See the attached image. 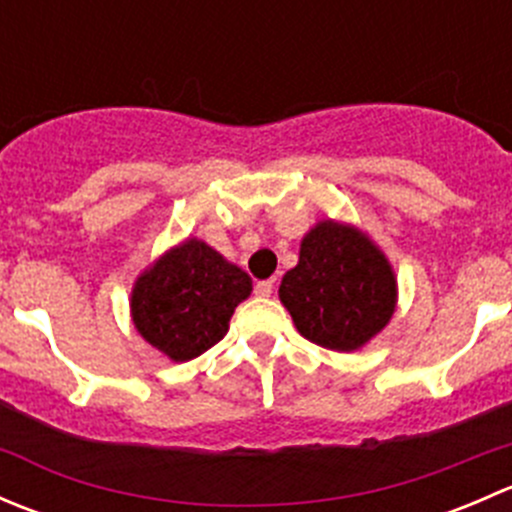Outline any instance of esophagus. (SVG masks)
I'll return each mask as SVG.
<instances>
[{"mask_svg": "<svg viewBox=\"0 0 512 512\" xmlns=\"http://www.w3.org/2000/svg\"><path fill=\"white\" fill-rule=\"evenodd\" d=\"M272 292H275V280H262L255 285L257 297H270Z\"/></svg>", "mask_w": 512, "mask_h": 512, "instance_id": "obj_1", "label": "esophagus"}]
</instances>
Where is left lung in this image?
<instances>
[{
  "instance_id": "obj_1",
  "label": "left lung",
  "mask_w": 512,
  "mask_h": 512,
  "mask_svg": "<svg viewBox=\"0 0 512 512\" xmlns=\"http://www.w3.org/2000/svg\"><path fill=\"white\" fill-rule=\"evenodd\" d=\"M280 299L302 337L354 352L394 314L396 280L369 237L327 220L302 240L297 267L282 277Z\"/></svg>"
}]
</instances>
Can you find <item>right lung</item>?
<instances>
[{"instance_id":"right-lung-1","label":"right lung","mask_w":512,"mask_h":512,"mask_svg":"<svg viewBox=\"0 0 512 512\" xmlns=\"http://www.w3.org/2000/svg\"><path fill=\"white\" fill-rule=\"evenodd\" d=\"M250 292L247 272L205 242L188 240L138 277L133 324L165 356L188 361L225 337L232 312Z\"/></svg>"}]
</instances>
